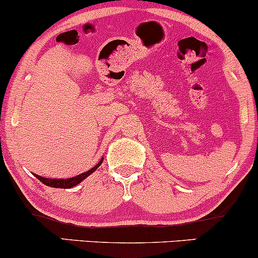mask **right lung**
<instances>
[{"instance_id": "right-lung-1", "label": "right lung", "mask_w": 258, "mask_h": 258, "mask_svg": "<svg viewBox=\"0 0 258 258\" xmlns=\"http://www.w3.org/2000/svg\"><path fill=\"white\" fill-rule=\"evenodd\" d=\"M102 162H103V160H100L98 164H97L93 168H91L90 171H87V172H84V173L79 174V176H76V177H73V178L49 179V178H44V177L38 176V174H35V176H36V178L40 179L41 182L43 183V184H46V185H48V186H53V188H64V189L73 188V186L78 185L80 182H82V180H84L86 177H88L91 173H93L94 171H96L97 168L99 167V165L102 164Z\"/></svg>"}]
</instances>
